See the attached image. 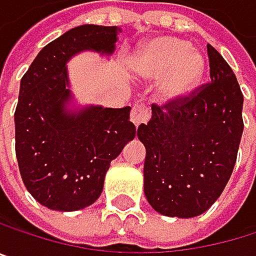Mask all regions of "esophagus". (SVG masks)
Instances as JSON below:
<instances>
[{
	"label": "esophagus",
	"instance_id": "34e87169",
	"mask_svg": "<svg viewBox=\"0 0 256 256\" xmlns=\"http://www.w3.org/2000/svg\"><path fill=\"white\" fill-rule=\"evenodd\" d=\"M147 116H148V110H147L146 106H142V104H135V106L132 108L130 118H132V122H134L136 127H138L140 124L146 122Z\"/></svg>",
	"mask_w": 256,
	"mask_h": 256
}]
</instances>
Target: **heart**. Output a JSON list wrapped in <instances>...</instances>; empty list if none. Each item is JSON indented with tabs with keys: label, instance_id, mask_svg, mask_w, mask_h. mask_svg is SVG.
Masks as SVG:
<instances>
[{
	"label": "heart",
	"instance_id": "b5f03b06",
	"mask_svg": "<svg viewBox=\"0 0 256 256\" xmlns=\"http://www.w3.org/2000/svg\"><path fill=\"white\" fill-rule=\"evenodd\" d=\"M140 70L146 78H160L159 96L164 102L186 97L202 79L204 58L176 37H158L147 43L140 55Z\"/></svg>",
	"mask_w": 256,
	"mask_h": 256
}]
</instances>
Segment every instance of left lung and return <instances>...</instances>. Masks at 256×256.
Listing matches in <instances>:
<instances>
[{"label":"left lung","instance_id":"obj_1","mask_svg":"<svg viewBox=\"0 0 256 256\" xmlns=\"http://www.w3.org/2000/svg\"><path fill=\"white\" fill-rule=\"evenodd\" d=\"M212 82L189 96L152 104L138 127L146 147L144 192L160 214L189 219L207 212L224 192L243 134V94L224 56L207 44Z\"/></svg>","mask_w":256,"mask_h":256}]
</instances>
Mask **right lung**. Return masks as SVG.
<instances>
[{"instance_id":"obj_1","label":"right lung","mask_w":256,"mask_h":256,"mask_svg":"<svg viewBox=\"0 0 256 256\" xmlns=\"http://www.w3.org/2000/svg\"><path fill=\"white\" fill-rule=\"evenodd\" d=\"M118 26L80 25L46 44L20 79L14 112L16 158L25 188L56 212L97 201L110 162L135 138L130 106L70 109L67 61L82 52L110 55Z\"/></svg>"}]
</instances>
